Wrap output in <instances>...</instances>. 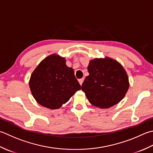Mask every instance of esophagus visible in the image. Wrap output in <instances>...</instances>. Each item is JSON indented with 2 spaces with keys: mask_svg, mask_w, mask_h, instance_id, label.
Returning a JSON list of instances; mask_svg holds the SVG:
<instances>
[{
  "mask_svg": "<svg viewBox=\"0 0 153 153\" xmlns=\"http://www.w3.org/2000/svg\"><path fill=\"white\" fill-rule=\"evenodd\" d=\"M83 81H84V78H81V79H79V84L82 85V83H83Z\"/></svg>",
  "mask_w": 153,
  "mask_h": 153,
  "instance_id": "34e87169",
  "label": "esophagus"
}]
</instances>
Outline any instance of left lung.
<instances>
[{"label": "left lung", "instance_id": "obj_1", "mask_svg": "<svg viewBox=\"0 0 153 153\" xmlns=\"http://www.w3.org/2000/svg\"><path fill=\"white\" fill-rule=\"evenodd\" d=\"M88 69L89 75L82 89L92 105L109 108L123 100L129 83L126 71L119 62L109 58L95 59Z\"/></svg>", "mask_w": 153, "mask_h": 153}]
</instances>
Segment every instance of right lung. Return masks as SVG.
I'll use <instances>...</instances> for the list:
<instances>
[{"label":"right lung","instance_id":"right-lung-1","mask_svg":"<svg viewBox=\"0 0 153 153\" xmlns=\"http://www.w3.org/2000/svg\"><path fill=\"white\" fill-rule=\"evenodd\" d=\"M29 85L37 102L51 109L61 107L82 88L65 58L55 54L40 63L31 75Z\"/></svg>","mask_w":153,"mask_h":153}]
</instances>
